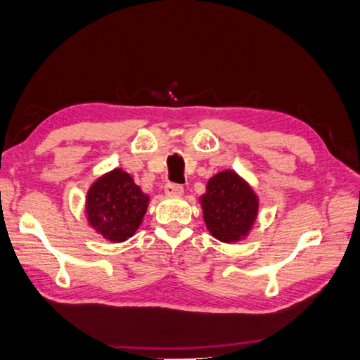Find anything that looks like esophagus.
Here are the masks:
<instances>
[{"label": "esophagus", "mask_w": 360, "mask_h": 360, "mask_svg": "<svg viewBox=\"0 0 360 360\" xmlns=\"http://www.w3.org/2000/svg\"><path fill=\"white\" fill-rule=\"evenodd\" d=\"M184 193V187L179 184H174V182H168L165 186V195L167 197H181Z\"/></svg>", "instance_id": "obj_1"}]
</instances>
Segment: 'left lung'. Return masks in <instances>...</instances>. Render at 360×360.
I'll return each instance as SVG.
<instances>
[{
  "instance_id": "8db88e82",
  "label": "left lung",
  "mask_w": 360,
  "mask_h": 360,
  "mask_svg": "<svg viewBox=\"0 0 360 360\" xmlns=\"http://www.w3.org/2000/svg\"><path fill=\"white\" fill-rule=\"evenodd\" d=\"M206 228L220 243L248 236L258 215V195L233 169L214 174L200 197Z\"/></svg>"
}]
</instances>
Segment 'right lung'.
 I'll use <instances>...</instances> for the list:
<instances>
[{"label":"right lung","mask_w":360,"mask_h":360,"mask_svg":"<svg viewBox=\"0 0 360 360\" xmlns=\"http://www.w3.org/2000/svg\"><path fill=\"white\" fill-rule=\"evenodd\" d=\"M149 197L135 184L132 176L115 168L97 178L86 195L88 224L112 243L132 238L141 225Z\"/></svg>","instance_id":"1"}]
</instances>
